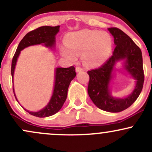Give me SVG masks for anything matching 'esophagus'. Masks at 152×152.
<instances>
[{
	"mask_svg": "<svg viewBox=\"0 0 152 152\" xmlns=\"http://www.w3.org/2000/svg\"><path fill=\"white\" fill-rule=\"evenodd\" d=\"M83 71V69H82L81 67H80V66H77V67L76 68V72H80V71Z\"/></svg>",
	"mask_w": 152,
	"mask_h": 152,
	"instance_id": "esophagus-1",
	"label": "esophagus"
}]
</instances>
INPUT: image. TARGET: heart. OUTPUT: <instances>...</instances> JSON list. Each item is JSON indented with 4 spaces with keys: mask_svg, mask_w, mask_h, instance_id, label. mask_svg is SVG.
Returning a JSON list of instances; mask_svg holds the SVG:
<instances>
[{
    "mask_svg": "<svg viewBox=\"0 0 152 152\" xmlns=\"http://www.w3.org/2000/svg\"><path fill=\"white\" fill-rule=\"evenodd\" d=\"M66 46L61 54L71 61H75L81 53L83 62L88 66H99L109 58L113 48L111 35L105 31L81 30L68 34Z\"/></svg>",
    "mask_w": 152,
    "mask_h": 152,
    "instance_id": "obj_1",
    "label": "heart"
}]
</instances>
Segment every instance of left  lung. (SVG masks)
Wrapping results in <instances>:
<instances>
[{
	"label": "left lung",
	"mask_w": 152,
	"mask_h": 152,
	"mask_svg": "<svg viewBox=\"0 0 152 152\" xmlns=\"http://www.w3.org/2000/svg\"><path fill=\"white\" fill-rule=\"evenodd\" d=\"M108 30L114 36L116 45L113 55L97 69L88 71V94L94 104L100 109L109 112H120L126 109L137 100L142 91L144 81L142 54L139 47L128 35L117 28ZM124 59L125 68L136 80L132 94L124 99L114 98L109 91L112 71L116 62Z\"/></svg>",
	"instance_id": "obj_1"
}]
</instances>
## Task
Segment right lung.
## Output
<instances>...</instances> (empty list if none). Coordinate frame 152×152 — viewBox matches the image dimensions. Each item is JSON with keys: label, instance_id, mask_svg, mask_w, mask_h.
<instances>
[{"label": "right lung", "instance_id": "obj_1", "mask_svg": "<svg viewBox=\"0 0 152 152\" xmlns=\"http://www.w3.org/2000/svg\"><path fill=\"white\" fill-rule=\"evenodd\" d=\"M59 28H60L59 26H41L34 31H30L23 38L20 42L19 43L18 48H17L16 51L13 56V60H12V78H13L15 64H16L17 58L20 53V50L28 46L41 44V43H44L46 46L52 48L55 45V36L59 31ZM76 75V74L74 66L69 68H56L53 93L48 105L43 109H41V111H36V112H33V111H29L25 109H24L30 114L34 116H37V117H47V116L55 114L61 109L64 105L66 97H67L68 88H69V84H70L71 81L75 78ZM13 90L15 97L13 87Z\"/></svg>", "mask_w": 152, "mask_h": 152}]
</instances>
